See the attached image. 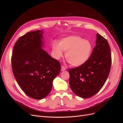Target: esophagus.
Listing matches in <instances>:
<instances>
[{
  "mask_svg": "<svg viewBox=\"0 0 123 123\" xmlns=\"http://www.w3.org/2000/svg\"><path fill=\"white\" fill-rule=\"evenodd\" d=\"M66 68L65 66H61V71H63L66 70Z\"/></svg>",
  "mask_w": 123,
  "mask_h": 123,
  "instance_id": "esophagus-1",
  "label": "esophagus"
}]
</instances>
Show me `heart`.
<instances>
[{
  "label": "heart",
  "mask_w": 123,
  "mask_h": 123,
  "mask_svg": "<svg viewBox=\"0 0 123 123\" xmlns=\"http://www.w3.org/2000/svg\"><path fill=\"white\" fill-rule=\"evenodd\" d=\"M93 46L91 42L78 36H70L62 39L52 44L55 58L59 59L66 52L65 58L71 66L79 67L84 64L91 55Z\"/></svg>",
  "instance_id": "1"
}]
</instances>
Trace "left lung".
Wrapping results in <instances>:
<instances>
[{
    "mask_svg": "<svg viewBox=\"0 0 123 123\" xmlns=\"http://www.w3.org/2000/svg\"><path fill=\"white\" fill-rule=\"evenodd\" d=\"M112 64L111 49L107 40L97 33L96 46L89 60L83 65L68 70L72 91L82 98L97 93L105 83Z\"/></svg>",
    "mask_w": 123,
    "mask_h": 123,
    "instance_id": "obj_1",
    "label": "left lung"
}]
</instances>
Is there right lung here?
<instances>
[{
  "mask_svg": "<svg viewBox=\"0 0 123 123\" xmlns=\"http://www.w3.org/2000/svg\"><path fill=\"white\" fill-rule=\"evenodd\" d=\"M42 30L27 32L16 42L11 57L12 71L22 91L29 97L40 100L52 88L61 70L60 62L41 48Z\"/></svg>",
  "mask_w": 123,
  "mask_h": 123,
  "instance_id": "add662e5",
  "label": "right lung"
}]
</instances>
